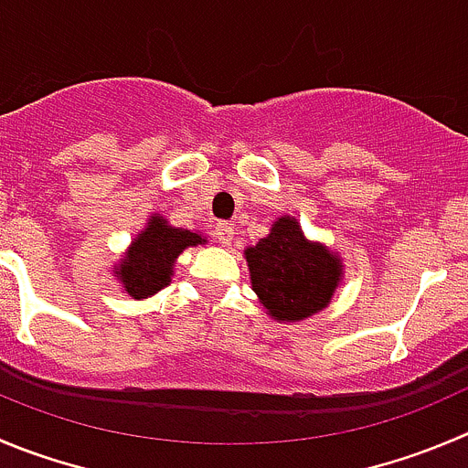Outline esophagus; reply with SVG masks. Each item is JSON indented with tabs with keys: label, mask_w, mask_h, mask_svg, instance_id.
Returning a JSON list of instances; mask_svg holds the SVG:
<instances>
[{
	"label": "esophagus",
	"mask_w": 468,
	"mask_h": 468,
	"mask_svg": "<svg viewBox=\"0 0 468 468\" xmlns=\"http://www.w3.org/2000/svg\"><path fill=\"white\" fill-rule=\"evenodd\" d=\"M216 234L218 241H220L222 246H231V243H234V237H237V231H234V227H231L229 222H218Z\"/></svg>",
	"instance_id": "esophagus-1"
}]
</instances>
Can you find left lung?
Listing matches in <instances>:
<instances>
[{
	"label": "left lung",
	"mask_w": 468,
	"mask_h": 468,
	"mask_svg": "<svg viewBox=\"0 0 468 468\" xmlns=\"http://www.w3.org/2000/svg\"><path fill=\"white\" fill-rule=\"evenodd\" d=\"M252 289L266 314L292 324L317 314L331 303L342 280V261L322 243L303 237L296 218L273 222L269 237L246 250Z\"/></svg>",
	"instance_id": "obj_1"
}]
</instances>
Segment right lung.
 <instances>
[{"label":"right lung","instance_id":"1","mask_svg":"<svg viewBox=\"0 0 468 468\" xmlns=\"http://www.w3.org/2000/svg\"><path fill=\"white\" fill-rule=\"evenodd\" d=\"M207 239L197 231L176 229L167 225L160 213H154L144 229L128 248L126 257L114 266V275L123 284V292L135 301L149 298L167 287L175 275V261L186 248L202 246Z\"/></svg>","mask_w":468,"mask_h":468}]
</instances>
